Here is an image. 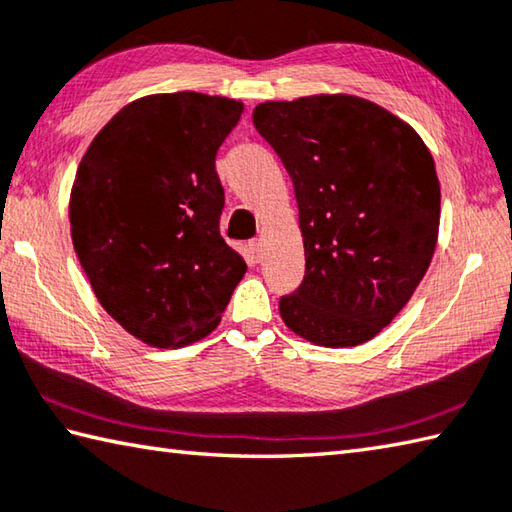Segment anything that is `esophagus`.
<instances>
[{
    "label": "esophagus",
    "instance_id": "34e87169",
    "mask_svg": "<svg viewBox=\"0 0 512 512\" xmlns=\"http://www.w3.org/2000/svg\"><path fill=\"white\" fill-rule=\"evenodd\" d=\"M249 252H252V256H254L256 260H260V256H263V240L254 238L252 243H249Z\"/></svg>",
    "mask_w": 512,
    "mask_h": 512
}]
</instances>
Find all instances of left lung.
I'll use <instances>...</instances> for the list:
<instances>
[{
    "label": "left lung",
    "mask_w": 512,
    "mask_h": 512,
    "mask_svg": "<svg viewBox=\"0 0 512 512\" xmlns=\"http://www.w3.org/2000/svg\"><path fill=\"white\" fill-rule=\"evenodd\" d=\"M254 127L294 182L305 278L278 303L323 347L374 339L410 301L437 247L441 189L419 133L356 95L263 102Z\"/></svg>",
    "instance_id": "obj_1"
}]
</instances>
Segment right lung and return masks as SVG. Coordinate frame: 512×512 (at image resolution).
<instances>
[{
    "instance_id": "obj_1",
    "label": "right lung",
    "mask_w": 512,
    "mask_h": 512,
    "mask_svg": "<svg viewBox=\"0 0 512 512\" xmlns=\"http://www.w3.org/2000/svg\"><path fill=\"white\" fill-rule=\"evenodd\" d=\"M243 102L194 91L133 100L77 167L69 218L75 254L100 305L153 347L216 330L247 265L220 236L218 147Z\"/></svg>"
}]
</instances>
